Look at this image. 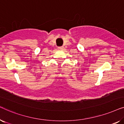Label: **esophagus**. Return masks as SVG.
Masks as SVG:
<instances>
[{"mask_svg":"<svg viewBox=\"0 0 124 124\" xmlns=\"http://www.w3.org/2000/svg\"><path fill=\"white\" fill-rule=\"evenodd\" d=\"M63 48H64V47H63V46L59 47V49H63Z\"/></svg>","mask_w":124,"mask_h":124,"instance_id":"obj_1","label":"esophagus"}]
</instances>
